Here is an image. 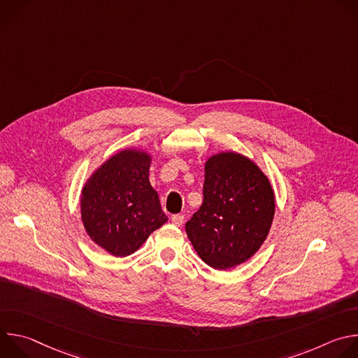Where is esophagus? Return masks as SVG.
<instances>
[{
  "label": "esophagus",
  "instance_id": "34e87169",
  "mask_svg": "<svg viewBox=\"0 0 358 358\" xmlns=\"http://www.w3.org/2000/svg\"><path fill=\"white\" fill-rule=\"evenodd\" d=\"M171 222L176 225V227H181L184 224V215H173L171 217Z\"/></svg>",
  "mask_w": 358,
  "mask_h": 358
}]
</instances>
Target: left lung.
I'll return each instance as SVG.
<instances>
[{"label": "left lung", "mask_w": 358, "mask_h": 358, "mask_svg": "<svg viewBox=\"0 0 358 358\" xmlns=\"http://www.w3.org/2000/svg\"><path fill=\"white\" fill-rule=\"evenodd\" d=\"M203 201L185 224L198 257L227 271L252 258L268 238L275 217V191L257 163L221 151L203 164Z\"/></svg>", "instance_id": "obj_1"}]
</instances>
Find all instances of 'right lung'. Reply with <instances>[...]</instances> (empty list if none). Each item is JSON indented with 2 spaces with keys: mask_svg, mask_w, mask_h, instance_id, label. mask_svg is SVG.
Masks as SVG:
<instances>
[{
  "mask_svg": "<svg viewBox=\"0 0 358 358\" xmlns=\"http://www.w3.org/2000/svg\"><path fill=\"white\" fill-rule=\"evenodd\" d=\"M151 155L124 148L99 166L80 194V218L89 238L113 257H129L169 218L151 187Z\"/></svg>",
  "mask_w": 358,
  "mask_h": 358,
  "instance_id": "add662e5",
  "label": "right lung"
}]
</instances>
